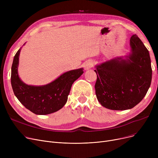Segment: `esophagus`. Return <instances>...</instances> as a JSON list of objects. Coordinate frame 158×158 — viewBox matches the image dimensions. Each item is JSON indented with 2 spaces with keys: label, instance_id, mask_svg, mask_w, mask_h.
Returning a JSON list of instances; mask_svg holds the SVG:
<instances>
[{
  "label": "esophagus",
  "instance_id": "obj_1",
  "mask_svg": "<svg viewBox=\"0 0 158 158\" xmlns=\"http://www.w3.org/2000/svg\"><path fill=\"white\" fill-rule=\"evenodd\" d=\"M93 66H94V62L92 61L89 60V61H87L85 63L84 68L86 70H89V69L92 68Z\"/></svg>",
  "mask_w": 158,
  "mask_h": 158
}]
</instances>
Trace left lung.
Instances as JSON below:
<instances>
[{
	"label": "left lung",
	"instance_id": "1",
	"mask_svg": "<svg viewBox=\"0 0 158 158\" xmlns=\"http://www.w3.org/2000/svg\"><path fill=\"white\" fill-rule=\"evenodd\" d=\"M130 52L95 66L98 101L112 110H126L142 101L151 86L148 51L136 35L130 38Z\"/></svg>",
	"mask_w": 158,
	"mask_h": 158
}]
</instances>
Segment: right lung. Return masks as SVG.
Masks as SVG:
<instances>
[{
    "mask_svg": "<svg viewBox=\"0 0 158 158\" xmlns=\"http://www.w3.org/2000/svg\"><path fill=\"white\" fill-rule=\"evenodd\" d=\"M20 51L21 48L16 53L11 66V82L15 95L22 104L36 114L45 115L61 110L67 102L73 82L84 73L83 68L66 72L45 85H28L19 76Z\"/></svg>",
    "mask_w": 158,
    "mask_h": 158,
    "instance_id": "1",
    "label": "right lung"
}]
</instances>
